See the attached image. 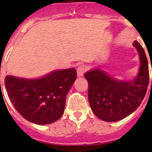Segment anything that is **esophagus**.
Masks as SVG:
<instances>
[{"instance_id":"34e87169","label":"esophagus","mask_w":152,"mask_h":152,"mask_svg":"<svg viewBox=\"0 0 152 152\" xmlns=\"http://www.w3.org/2000/svg\"><path fill=\"white\" fill-rule=\"evenodd\" d=\"M87 71V67L84 65H80V66L78 67L77 68V74L78 76H82L85 74V72Z\"/></svg>"}]
</instances>
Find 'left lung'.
Returning a JSON list of instances; mask_svg holds the SVG:
<instances>
[{"instance_id":"left-lung-1","label":"left lung","mask_w":152,"mask_h":152,"mask_svg":"<svg viewBox=\"0 0 152 152\" xmlns=\"http://www.w3.org/2000/svg\"><path fill=\"white\" fill-rule=\"evenodd\" d=\"M133 45L139 53L140 65L132 81H118L99 69L87 72L88 99L93 113L101 120L115 122L124 119L140 104L146 93L149 72L145 51L137 41ZM152 84V82H151Z\"/></svg>"}]
</instances>
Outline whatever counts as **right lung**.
Segmentation results:
<instances>
[{
  "label": "right lung",
  "instance_id": "right-lung-1",
  "mask_svg": "<svg viewBox=\"0 0 152 152\" xmlns=\"http://www.w3.org/2000/svg\"><path fill=\"white\" fill-rule=\"evenodd\" d=\"M76 79V70L69 68L36 79L7 76L4 82L17 111L28 121L44 125L62 117L67 94Z\"/></svg>",
  "mask_w": 152,
  "mask_h": 152
}]
</instances>
